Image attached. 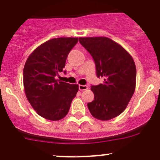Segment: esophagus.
Instances as JSON below:
<instances>
[{
  "mask_svg": "<svg viewBox=\"0 0 160 160\" xmlns=\"http://www.w3.org/2000/svg\"><path fill=\"white\" fill-rule=\"evenodd\" d=\"M88 88L87 85H79V89L80 91H84V90H87Z\"/></svg>",
  "mask_w": 160,
  "mask_h": 160,
  "instance_id": "obj_1",
  "label": "esophagus"
}]
</instances>
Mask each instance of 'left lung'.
<instances>
[{"label":"left lung","mask_w":160,"mask_h":160,"mask_svg":"<svg viewBox=\"0 0 160 160\" xmlns=\"http://www.w3.org/2000/svg\"><path fill=\"white\" fill-rule=\"evenodd\" d=\"M95 61L102 83L92 86L95 98L88 103L92 115L101 121L117 117L125 110L136 88L137 69L129 52L107 37L79 38Z\"/></svg>","instance_id":"8db88e82"}]
</instances>
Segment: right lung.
<instances>
[{
    "mask_svg": "<svg viewBox=\"0 0 160 160\" xmlns=\"http://www.w3.org/2000/svg\"><path fill=\"white\" fill-rule=\"evenodd\" d=\"M78 38H52L38 46L28 58L23 68V88L28 102L41 117L58 121L66 116L78 84L55 78L62 72L70 50Z\"/></svg>",
    "mask_w": 160,
    "mask_h": 160,
    "instance_id": "add662e5",
    "label": "right lung"
}]
</instances>
